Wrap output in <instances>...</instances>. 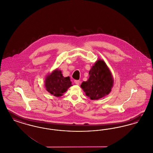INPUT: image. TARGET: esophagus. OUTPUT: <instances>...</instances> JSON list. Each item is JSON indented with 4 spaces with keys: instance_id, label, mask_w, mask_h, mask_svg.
<instances>
[{
    "instance_id": "esophagus-1",
    "label": "esophagus",
    "mask_w": 153,
    "mask_h": 153,
    "mask_svg": "<svg viewBox=\"0 0 153 153\" xmlns=\"http://www.w3.org/2000/svg\"><path fill=\"white\" fill-rule=\"evenodd\" d=\"M74 82L76 85H79L80 84V80H74Z\"/></svg>"
}]
</instances>
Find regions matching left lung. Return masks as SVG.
Instances as JSON below:
<instances>
[{
    "label": "left lung",
    "instance_id": "1",
    "mask_svg": "<svg viewBox=\"0 0 153 153\" xmlns=\"http://www.w3.org/2000/svg\"><path fill=\"white\" fill-rule=\"evenodd\" d=\"M89 77L81 85L91 100H98L108 95L114 85L112 75L105 62L99 59L89 72Z\"/></svg>",
    "mask_w": 153,
    "mask_h": 153
}]
</instances>
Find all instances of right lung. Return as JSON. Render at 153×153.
Instances as JSON below:
<instances>
[{"label":"right lung","instance_id":"right-lung-1","mask_svg":"<svg viewBox=\"0 0 153 153\" xmlns=\"http://www.w3.org/2000/svg\"><path fill=\"white\" fill-rule=\"evenodd\" d=\"M45 85L46 91L51 95L59 97L72 85L70 77L69 76L64 77L61 71L56 69L46 76Z\"/></svg>","mask_w":153,"mask_h":153}]
</instances>
